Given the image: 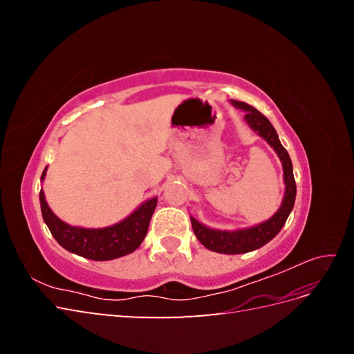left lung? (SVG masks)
I'll return each instance as SVG.
<instances>
[{
    "instance_id": "obj_1",
    "label": "left lung",
    "mask_w": 354,
    "mask_h": 354,
    "mask_svg": "<svg viewBox=\"0 0 354 354\" xmlns=\"http://www.w3.org/2000/svg\"><path fill=\"white\" fill-rule=\"evenodd\" d=\"M230 103L241 111L245 112L243 120L248 124L252 130L263 137L264 140L269 143L276 155L279 156L282 168H283V181H285V194L279 209H277L273 216L260 224H255L251 227L236 229V230H218L211 229L205 224L199 223L195 217L190 216L192 229H194L198 241L205 246V248L220 252V254H243L261 248L263 245L270 242L277 233L281 232L286 218L291 214L295 202L297 195V186L292 173V162L289 158L286 149L282 146L279 136H277L274 127L270 124L267 118L252 108L251 104H246L243 102L230 100Z\"/></svg>"
}]
</instances>
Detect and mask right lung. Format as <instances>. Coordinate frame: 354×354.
Masks as SVG:
<instances>
[{"label":"right lung","mask_w":354,"mask_h":354,"mask_svg":"<svg viewBox=\"0 0 354 354\" xmlns=\"http://www.w3.org/2000/svg\"><path fill=\"white\" fill-rule=\"evenodd\" d=\"M47 168L41 176L44 181ZM42 218L59 245L69 252L94 261H108L134 252L146 238L149 223L156 208L158 198L145 201L130 216L120 223L100 229L71 226L53 212L46 201L44 192H39Z\"/></svg>","instance_id":"add662e5"}]
</instances>
